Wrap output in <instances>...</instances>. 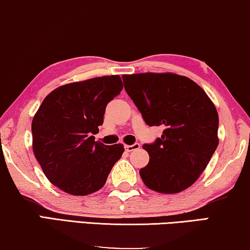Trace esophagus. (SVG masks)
<instances>
[{"mask_svg":"<svg viewBox=\"0 0 250 250\" xmlns=\"http://www.w3.org/2000/svg\"><path fill=\"white\" fill-rule=\"evenodd\" d=\"M137 149H140V144L139 143H135V144H132V146H125V150L127 152H132V151H135Z\"/></svg>","mask_w":250,"mask_h":250,"instance_id":"esophagus-1","label":"esophagus"}]
</instances>
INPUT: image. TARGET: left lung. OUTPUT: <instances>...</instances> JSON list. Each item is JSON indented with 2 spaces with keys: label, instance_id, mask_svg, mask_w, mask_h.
Here are the masks:
<instances>
[{
  "label": "left lung",
  "instance_id": "obj_1",
  "mask_svg": "<svg viewBox=\"0 0 250 250\" xmlns=\"http://www.w3.org/2000/svg\"><path fill=\"white\" fill-rule=\"evenodd\" d=\"M123 81L146 124L165 127L160 139L143 146L150 157L140 170L143 183L162 194L187 189L218 147L214 104L196 82L170 72L124 74Z\"/></svg>",
  "mask_w": 250,
  "mask_h": 250
}]
</instances>
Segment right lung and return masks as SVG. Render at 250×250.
<instances>
[{
    "instance_id": "right-lung-1",
    "label": "right lung",
    "mask_w": 250,
    "mask_h": 250,
    "mask_svg": "<svg viewBox=\"0 0 250 250\" xmlns=\"http://www.w3.org/2000/svg\"><path fill=\"white\" fill-rule=\"evenodd\" d=\"M122 89L119 75L67 83L53 90L32 118L35 157L47 179L65 193L85 196L99 190L121 159L123 144L104 146L92 134Z\"/></svg>"
}]
</instances>
